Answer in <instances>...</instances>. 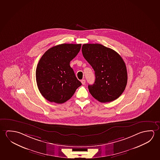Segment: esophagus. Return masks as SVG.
Segmentation results:
<instances>
[{"instance_id": "34e87169", "label": "esophagus", "mask_w": 160, "mask_h": 160, "mask_svg": "<svg viewBox=\"0 0 160 160\" xmlns=\"http://www.w3.org/2000/svg\"><path fill=\"white\" fill-rule=\"evenodd\" d=\"M81 83L82 85H85V82H86V81H85V80H84V79H82V80H81Z\"/></svg>"}]
</instances>
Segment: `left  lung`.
Returning a JSON list of instances; mask_svg holds the SVG:
<instances>
[{"mask_svg": "<svg viewBox=\"0 0 160 160\" xmlns=\"http://www.w3.org/2000/svg\"><path fill=\"white\" fill-rule=\"evenodd\" d=\"M84 58L95 71L94 84L90 93L102 102H111L121 96L127 83V71L123 58L114 50L100 44H84Z\"/></svg>", "mask_w": 160, "mask_h": 160, "instance_id": "1", "label": "left lung"}]
</instances>
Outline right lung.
<instances>
[{
  "instance_id": "add662e5",
  "label": "right lung",
  "mask_w": 160,
  "mask_h": 160,
  "mask_svg": "<svg viewBox=\"0 0 160 160\" xmlns=\"http://www.w3.org/2000/svg\"><path fill=\"white\" fill-rule=\"evenodd\" d=\"M81 46V44L57 45L47 50L40 58L36 72L37 87L50 102H66L81 86L70 66Z\"/></svg>"
}]
</instances>
